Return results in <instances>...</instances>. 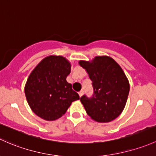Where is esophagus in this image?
Returning a JSON list of instances; mask_svg holds the SVG:
<instances>
[{
	"mask_svg": "<svg viewBox=\"0 0 156 156\" xmlns=\"http://www.w3.org/2000/svg\"><path fill=\"white\" fill-rule=\"evenodd\" d=\"M83 92H84V91H83V89H82L81 91H80V92H79V95H80V98H81L82 96H83Z\"/></svg>",
	"mask_w": 156,
	"mask_h": 156,
	"instance_id": "34e87169",
	"label": "esophagus"
}]
</instances>
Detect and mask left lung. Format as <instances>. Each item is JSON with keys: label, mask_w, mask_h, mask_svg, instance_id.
<instances>
[{"label": "left lung", "mask_w": 156, "mask_h": 156, "mask_svg": "<svg viewBox=\"0 0 156 156\" xmlns=\"http://www.w3.org/2000/svg\"><path fill=\"white\" fill-rule=\"evenodd\" d=\"M92 82V97L83 95L80 101L88 115L98 122H109L123 111L130 86L122 67L109 56H96L91 62L80 61Z\"/></svg>", "instance_id": "1"}]
</instances>
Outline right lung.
<instances>
[{
  "instance_id": "add662e5",
  "label": "right lung",
  "mask_w": 156,
  "mask_h": 156,
  "mask_svg": "<svg viewBox=\"0 0 156 156\" xmlns=\"http://www.w3.org/2000/svg\"><path fill=\"white\" fill-rule=\"evenodd\" d=\"M71 65L61 55L43 58L32 70L25 86L27 101L37 115L53 121L64 115L80 96L66 78Z\"/></svg>"
}]
</instances>
